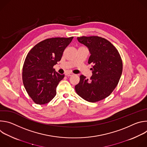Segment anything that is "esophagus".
Returning a JSON list of instances; mask_svg holds the SVG:
<instances>
[{
	"instance_id": "1",
	"label": "esophagus",
	"mask_w": 147,
	"mask_h": 147,
	"mask_svg": "<svg viewBox=\"0 0 147 147\" xmlns=\"http://www.w3.org/2000/svg\"><path fill=\"white\" fill-rule=\"evenodd\" d=\"M65 75H66V76L70 77V76H73V75H74V73H66L65 74Z\"/></svg>"
}]
</instances>
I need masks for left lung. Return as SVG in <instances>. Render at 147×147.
<instances>
[{
  "label": "left lung",
  "instance_id": "left-lung-1",
  "mask_svg": "<svg viewBox=\"0 0 147 147\" xmlns=\"http://www.w3.org/2000/svg\"><path fill=\"white\" fill-rule=\"evenodd\" d=\"M77 40L91 53L88 63L92 65V76L88 80L81 75L75 90L84 100L96 102L109 96L117 86L123 70L121 58L117 49L103 38L83 36Z\"/></svg>",
  "mask_w": 147,
  "mask_h": 147
}]
</instances>
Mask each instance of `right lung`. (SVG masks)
Listing matches in <instances>:
<instances>
[{"label":"right lung","mask_w":147,"mask_h":147,"mask_svg":"<svg viewBox=\"0 0 147 147\" xmlns=\"http://www.w3.org/2000/svg\"><path fill=\"white\" fill-rule=\"evenodd\" d=\"M73 37L52 38L35 45L28 52L23 67V82L29 96L36 104L49 102L56 95V87L65 74L53 66L61 60Z\"/></svg>","instance_id":"right-lung-1"}]
</instances>
